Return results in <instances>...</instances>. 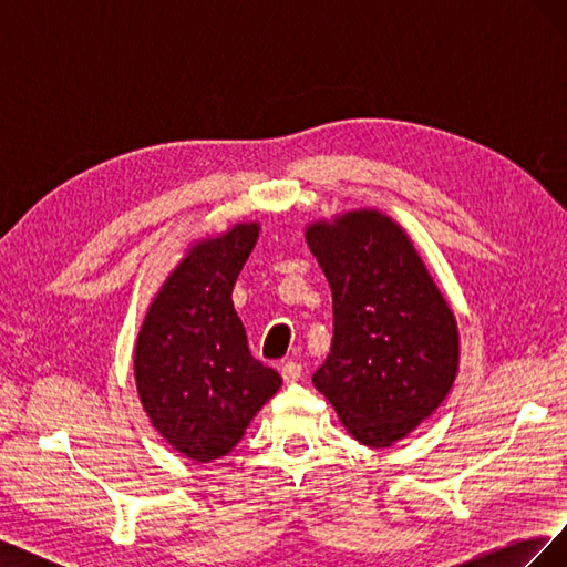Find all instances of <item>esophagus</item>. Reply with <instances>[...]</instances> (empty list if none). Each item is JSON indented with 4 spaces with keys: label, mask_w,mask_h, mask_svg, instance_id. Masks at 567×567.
<instances>
[{
    "label": "esophagus",
    "mask_w": 567,
    "mask_h": 567,
    "mask_svg": "<svg viewBox=\"0 0 567 567\" xmlns=\"http://www.w3.org/2000/svg\"><path fill=\"white\" fill-rule=\"evenodd\" d=\"M300 375H302V369H300V364H296V362H286V364L281 367V379H284V383H298Z\"/></svg>",
    "instance_id": "obj_1"
}]
</instances>
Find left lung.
I'll use <instances>...</instances> for the list:
<instances>
[{"instance_id":"obj_1","label":"left lung","mask_w":567,"mask_h":567,"mask_svg":"<svg viewBox=\"0 0 567 567\" xmlns=\"http://www.w3.org/2000/svg\"><path fill=\"white\" fill-rule=\"evenodd\" d=\"M305 241L333 293V342L312 375L342 427L390 447L447 398L461 357L454 310L390 215L354 208L315 219Z\"/></svg>"}]
</instances>
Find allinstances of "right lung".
<instances>
[{
    "instance_id": "right-lung-1",
    "label": "right lung",
    "mask_w": 567,
    "mask_h": 567,
    "mask_svg": "<svg viewBox=\"0 0 567 567\" xmlns=\"http://www.w3.org/2000/svg\"><path fill=\"white\" fill-rule=\"evenodd\" d=\"M260 221L188 244L151 300L134 342V383L151 425L182 456L229 454L281 375L257 362L231 290Z\"/></svg>"
}]
</instances>
